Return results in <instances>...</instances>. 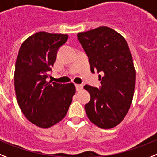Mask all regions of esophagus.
Masks as SVG:
<instances>
[{"label":"esophagus","mask_w":157,"mask_h":157,"mask_svg":"<svg viewBox=\"0 0 157 157\" xmlns=\"http://www.w3.org/2000/svg\"><path fill=\"white\" fill-rule=\"evenodd\" d=\"M76 86V89H77V91H80V90L83 89V85L82 84H76L75 85Z\"/></svg>","instance_id":"34e87169"}]
</instances>
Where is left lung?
Here are the masks:
<instances>
[{
	"label": "left lung",
	"mask_w": 157,
	"mask_h": 157,
	"mask_svg": "<svg viewBox=\"0 0 157 157\" xmlns=\"http://www.w3.org/2000/svg\"><path fill=\"white\" fill-rule=\"evenodd\" d=\"M88 57L91 72L99 74V88L86 84L91 99L84 105L88 118L102 129L122 122L129 111L135 87L136 73L126 39L110 28L102 26L77 34Z\"/></svg>",
	"instance_id": "left-lung-1"
}]
</instances>
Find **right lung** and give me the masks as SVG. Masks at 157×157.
Returning <instances> with one entry per match:
<instances>
[{
    "label": "right lung",
    "mask_w": 157,
    "mask_h": 157,
    "mask_svg": "<svg viewBox=\"0 0 157 157\" xmlns=\"http://www.w3.org/2000/svg\"><path fill=\"white\" fill-rule=\"evenodd\" d=\"M68 37L40 31L26 39L19 50L14 73L16 99L26 118L39 127L49 128L65 118L76 92L72 83L46 81Z\"/></svg>",
    "instance_id": "1"
}]
</instances>
